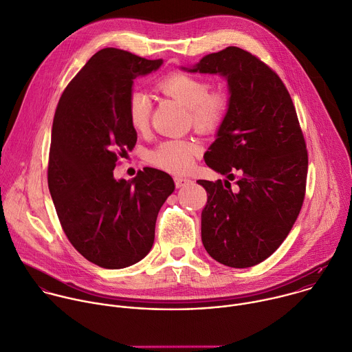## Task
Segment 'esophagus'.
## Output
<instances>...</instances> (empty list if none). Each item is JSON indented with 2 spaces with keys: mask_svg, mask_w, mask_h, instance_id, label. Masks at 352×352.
I'll list each match as a JSON object with an SVG mask.
<instances>
[{
  "mask_svg": "<svg viewBox=\"0 0 352 352\" xmlns=\"http://www.w3.org/2000/svg\"><path fill=\"white\" fill-rule=\"evenodd\" d=\"M190 183H191V180L187 179V177H183V176H176L175 177V184H176L177 188H182V187H184V186H187Z\"/></svg>",
  "mask_w": 352,
  "mask_h": 352,
  "instance_id": "1",
  "label": "esophagus"
}]
</instances>
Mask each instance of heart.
I'll return each instance as SVG.
<instances>
[{
  "instance_id": "1",
  "label": "heart",
  "mask_w": 352,
  "mask_h": 352,
  "mask_svg": "<svg viewBox=\"0 0 352 352\" xmlns=\"http://www.w3.org/2000/svg\"><path fill=\"white\" fill-rule=\"evenodd\" d=\"M158 88L169 98L183 104L190 111L191 122L199 131H213L224 120L228 110V98L223 92H210V85L187 73H172L158 82ZM151 103L148 96L139 89L128 98V118L132 128L143 132L148 126ZM201 146L194 140L169 139L161 142L150 151L153 165L172 172L184 173L191 169Z\"/></svg>"
}]
</instances>
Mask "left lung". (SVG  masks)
I'll return each mask as SVG.
<instances>
[{"label": "left lung", "instance_id": "8db88e82", "mask_svg": "<svg viewBox=\"0 0 352 352\" xmlns=\"http://www.w3.org/2000/svg\"><path fill=\"white\" fill-rule=\"evenodd\" d=\"M182 70L227 81L228 110L204 158L227 176L224 185L234 173L241 176L236 192L221 180L197 182L208 192L202 243L224 265H256L285 241L304 201L308 155L296 109L280 78L241 48L209 54Z\"/></svg>", "mask_w": 352, "mask_h": 352}]
</instances>
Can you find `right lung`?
<instances>
[{"label":"right lung","mask_w":352,"mask_h":352,"mask_svg":"<svg viewBox=\"0 0 352 352\" xmlns=\"http://www.w3.org/2000/svg\"><path fill=\"white\" fill-rule=\"evenodd\" d=\"M162 63L104 48L72 80L55 113L50 192L72 245L103 268H125L148 254L158 212L175 190L172 177L154 168L128 182L113 172L138 140L128 118L133 80Z\"/></svg>","instance_id":"right-lung-1"}]
</instances>
